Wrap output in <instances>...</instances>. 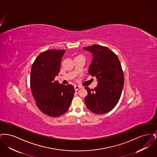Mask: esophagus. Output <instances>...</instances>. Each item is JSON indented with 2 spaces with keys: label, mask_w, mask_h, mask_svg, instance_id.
<instances>
[{
  "label": "esophagus",
  "mask_w": 157,
  "mask_h": 157,
  "mask_svg": "<svg viewBox=\"0 0 157 157\" xmlns=\"http://www.w3.org/2000/svg\"><path fill=\"white\" fill-rule=\"evenodd\" d=\"M74 88H75V90H79V89H80V88H81V86H78V85H75V86H74Z\"/></svg>",
  "instance_id": "obj_1"
}]
</instances>
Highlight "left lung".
Wrapping results in <instances>:
<instances>
[{
  "instance_id": "obj_1",
  "label": "left lung",
  "mask_w": 157,
  "mask_h": 157,
  "mask_svg": "<svg viewBox=\"0 0 157 157\" xmlns=\"http://www.w3.org/2000/svg\"><path fill=\"white\" fill-rule=\"evenodd\" d=\"M83 49L92 54L88 72L98 81L94 90L85 87L88 92L85 105L97 114L109 112L118 104L124 87V76L120 60L105 46L94 45Z\"/></svg>"
}]
</instances>
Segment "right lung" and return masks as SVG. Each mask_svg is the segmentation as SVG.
I'll use <instances>...</instances> for the list:
<instances>
[{
  "label": "right lung",
  "instance_id": "add662e5",
  "mask_svg": "<svg viewBox=\"0 0 157 157\" xmlns=\"http://www.w3.org/2000/svg\"><path fill=\"white\" fill-rule=\"evenodd\" d=\"M65 51L51 49L42 53L31 68L30 88L36 104L42 112L52 117H58L67 111L75 94L72 85H64L55 81Z\"/></svg>",
  "mask_w": 157,
  "mask_h": 157
}]
</instances>
